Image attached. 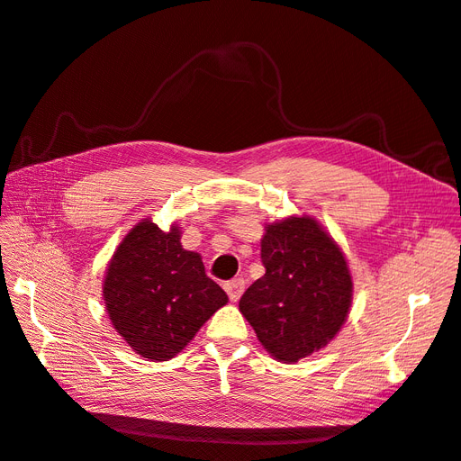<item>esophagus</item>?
Segmentation results:
<instances>
[{
    "label": "esophagus",
    "instance_id": "1",
    "mask_svg": "<svg viewBox=\"0 0 461 461\" xmlns=\"http://www.w3.org/2000/svg\"><path fill=\"white\" fill-rule=\"evenodd\" d=\"M223 288H226V292H228V296H230L231 302H238V300L241 298L243 290H245V282H243L241 278H235V280L226 282V285H223Z\"/></svg>",
    "mask_w": 461,
    "mask_h": 461
}]
</instances>
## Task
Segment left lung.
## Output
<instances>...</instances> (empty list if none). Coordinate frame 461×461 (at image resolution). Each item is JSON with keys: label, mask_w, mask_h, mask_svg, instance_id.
Listing matches in <instances>:
<instances>
[{"label": "left lung", "mask_w": 461, "mask_h": 461, "mask_svg": "<svg viewBox=\"0 0 461 461\" xmlns=\"http://www.w3.org/2000/svg\"><path fill=\"white\" fill-rule=\"evenodd\" d=\"M267 273L245 290L240 312L280 362L323 348L352 302V276L340 247L310 216L270 223L261 240Z\"/></svg>", "instance_id": "left-lung-1"}]
</instances>
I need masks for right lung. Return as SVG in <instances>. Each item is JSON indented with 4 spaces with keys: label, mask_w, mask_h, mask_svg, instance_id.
Returning a JSON list of instances; mask_svg holds the SVG:
<instances>
[{
    "label": "right lung",
    "mask_w": 461,
    "mask_h": 461,
    "mask_svg": "<svg viewBox=\"0 0 461 461\" xmlns=\"http://www.w3.org/2000/svg\"><path fill=\"white\" fill-rule=\"evenodd\" d=\"M103 298L113 327L140 357H176L228 296L206 276L203 257L181 245V231L141 220L107 267Z\"/></svg>",
    "instance_id": "obj_1"
}]
</instances>
